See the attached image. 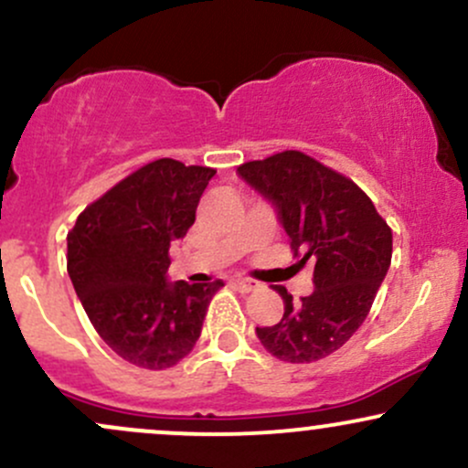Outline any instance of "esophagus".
<instances>
[{"label": "esophagus", "instance_id": "1", "mask_svg": "<svg viewBox=\"0 0 468 468\" xmlns=\"http://www.w3.org/2000/svg\"><path fill=\"white\" fill-rule=\"evenodd\" d=\"M233 283L241 290V292H250V290L257 288L255 282H250V279H241V277L239 279H233Z\"/></svg>", "mask_w": 468, "mask_h": 468}]
</instances>
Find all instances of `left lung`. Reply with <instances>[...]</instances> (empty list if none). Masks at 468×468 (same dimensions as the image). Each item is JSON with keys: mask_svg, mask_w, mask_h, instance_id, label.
Segmentation results:
<instances>
[{"mask_svg": "<svg viewBox=\"0 0 468 468\" xmlns=\"http://www.w3.org/2000/svg\"><path fill=\"white\" fill-rule=\"evenodd\" d=\"M238 176L275 208L290 238L294 266H314V292L292 302L283 286V316L257 327L272 356L313 363L336 352L372 308L391 264V229L346 176L302 152H282L238 166Z\"/></svg>", "mask_w": 468, "mask_h": 468, "instance_id": "1", "label": "left lung"}]
</instances>
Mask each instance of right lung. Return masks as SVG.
I'll list each match as a JSON object with an SVG mask.
<instances>
[{"instance_id":"add662e5","label":"right lung","mask_w":468,"mask_h":468,"mask_svg":"<svg viewBox=\"0 0 468 468\" xmlns=\"http://www.w3.org/2000/svg\"><path fill=\"white\" fill-rule=\"evenodd\" d=\"M216 169L160 158L112 186L68 233V275L118 356L165 369L193 350L224 282H169V249L196 222Z\"/></svg>"}]
</instances>
